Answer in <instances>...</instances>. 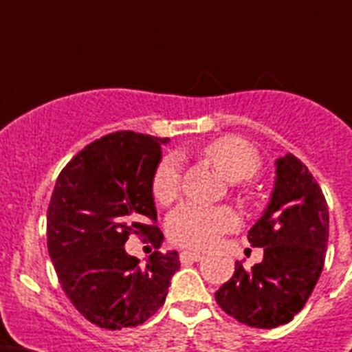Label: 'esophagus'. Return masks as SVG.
<instances>
[{"instance_id":"esophagus-1","label":"esophagus","mask_w":352,"mask_h":352,"mask_svg":"<svg viewBox=\"0 0 352 352\" xmlns=\"http://www.w3.org/2000/svg\"><path fill=\"white\" fill-rule=\"evenodd\" d=\"M179 259L182 261H192V263H195V261H201L203 259V254L197 250H186V252H182V256H179Z\"/></svg>"}]
</instances>
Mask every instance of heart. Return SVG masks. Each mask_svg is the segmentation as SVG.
I'll return each mask as SVG.
<instances>
[{"instance_id": "1", "label": "heart", "mask_w": 352, "mask_h": 352, "mask_svg": "<svg viewBox=\"0 0 352 352\" xmlns=\"http://www.w3.org/2000/svg\"><path fill=\"white\" fill-rule=\"evenodd\" d=\"M201 155L229 182L254 178L263 167L259 151L238 135H223L208 142ZM182 188V166L176 155H166L151 176V194L160 204H169ZM238 227V217L231 208L182 204L167 217V234L179 247L208 248L226 232Z\"/></svg>"}]
</instances>
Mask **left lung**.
<instances>
[{"instance_id": "left-lung-1", "label": "left lung", "mask_w": 352, "mask_h": 352, "mask_svg": "<svg viewBox=\"0 0 352 352\" xmlns=\"http://www.w3.org/2000/svg\"><path fill=\"white\" fill-rule=\"evenodd\" d=\"M328 204L309 167L292 153L276 160L268 210L248 231L263 261L234 275L214 292L220 309L250 328H276L292 321L316 287L326 259Z\"/></svg>"}]
</instances>
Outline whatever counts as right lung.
<instances>
[{"mask_svg":"<svg viewBox=\"0 0 352 352\" xmlns=\"http://www.w3.org/2000/svg\"><path fill=\"white\" fill-rule=\"evenodd\" d=\"M167 138L132 130L80 149L56 179L47 208V250L60 285L89 322L105 329L142 324L160 309L178 252L155 250L139 266L125 243L135 234L158 248L162 231L151 176Z\"/></svg>","mask_w":352,"mask_h":352,"instance_id":"add662e5","label":"right lung"}]
</instances>
